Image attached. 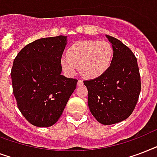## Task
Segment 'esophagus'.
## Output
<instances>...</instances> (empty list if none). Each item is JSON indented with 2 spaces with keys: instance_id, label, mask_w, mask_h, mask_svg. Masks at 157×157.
Returning a JSON list of instances; mask_svg holds the SVG:
<instances>
[{
  "instance_id": "34e87169",
  "label": "esophagus",
  "mask_w": 157,
  "mask_h": 157,
  "mask_svg": "<svg viewBox=\"0 0 157 157\" xmlns=\"http://www.w3.org/2000/svg\"><path fill=\"white\" fill-rule=\"evenodd\" d=\"M77 85L78 86H82V85H83V82H82V80H81V79L78 80Z\"/></svg>"
}]
</instances>
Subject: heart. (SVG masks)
Returning <instances> with one entry per match:
<instances>
[{"instance_id":"1","label":"heart","mask_w":157,"mask_h":157,"mask_svg":"<svg viewBox=\"0 0 157 157\" xmlns=\"http://www.w3.org/2000/svg\"><path fill=\"white\" fill-rule=\"evenodd\" d=\"M113 57V48L105 41L85 40L69 47L67 57L60 59V65L68 75H74L78 66L80 74L87 78H96L109 69Z\"/></svg>"}]
</instances>
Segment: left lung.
Wrapping results in <instances>:
<instances>
[{"mask_svg": "<svg viewBox=\"0 0 157 157\" xmlns=\"http://www.w3.org/2000/svg\"><path fill=\"white\" fill-rule=\"evenodd\" d=\"M112 46L110 67L102 75L86 80L87 105L98 122L109 125L126 120L135 108L141 81L135 56L120 40L105 35Z\"/></svg>", "mask_w": 157, "mask_h": 157, "instance_id": "obj_1", "label": "left lung"}]
</instances>
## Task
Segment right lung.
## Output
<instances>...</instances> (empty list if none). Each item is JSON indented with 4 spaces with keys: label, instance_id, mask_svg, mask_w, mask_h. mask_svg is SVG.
<instances>
[{
    "label": "right lung",
    "instance_id": "obj_1",
    "mask_svg": "<svg viewBox=\"0 0 157 157\" xmlns=\"http://www.w3.org/2000/svg\"><path fill=\"white\" fill-rule=\"evenodd\" d=\"M67 36L45 37L29 43L13 63V93L19 110L31 124L50 127L57 122L78 80L61 75L60 59Z\"/></svg>",
    "mask_w": 157,
    "mask_h": 157
}]
</instances>
